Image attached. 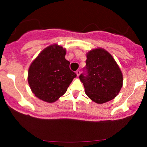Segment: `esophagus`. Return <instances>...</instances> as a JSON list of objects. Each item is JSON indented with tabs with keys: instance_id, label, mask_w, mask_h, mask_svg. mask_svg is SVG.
<instances>
[{
	"instance_id": "obj_1",
	"label": "esophagus",
	"mask_w": 147,
	"mask_h": 147,
	"mask_svg": "<svg viewBox=\"0 0 147 147\" xmlns=\"http://www.w3.org/2000/svg\"><path fill=\"white\" fill-rule=\"evenodd\" d=\"M80 73H81V71H80V70H77V71H76V74H77V77H79V75H80Z\"/></svg>"
}]
</instances>
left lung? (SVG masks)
Segmentation results:
<instances>
[{
    "mask_svg": "<svg viewBox=\"0 0 147 147\" xmlns=\"http://www.w3.org/2000/svg\"><path fill=\"white\" fill-rule=\"evenodd\" d=\"M86 57L85 72L79 75L86 94L97 104L112 100L123 85L122 73L117 63L112 55L102 48L90 50Z\"/></svg>",
    "mask_w": 147,
    "mask_h": 147,
    "instance_id": "left-lung-1",
    "label": "left lung"
}]
</instances>
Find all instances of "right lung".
<instances>
[{"label": "right lung", "mask_w": 147, "mask_h": 147, "mask_svg": "<svg viewBox=\"0 0 147 147\" xmlns=\"http://www.w3.org/2000/svg\"><path fill=\"white\" fill-rule=\"evenodd\" d=\"M66 50L57 44L47 47L33 61L28 70V84L36 97L55 102L65 92L77 77L65 59Z\"/></svg>", "instance_id": "obj_1"}]
</instances>
